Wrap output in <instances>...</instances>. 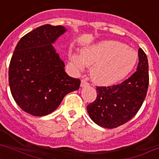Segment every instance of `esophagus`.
<instances>
[{
    "label": "esophagus",
    "mask_w": 159,
    "mask_h": 159,
    "mask_svg": "<svg viewBox=\"0 0 159 159\" xmlns=\"http://www.w3.org/2000/svg\"><path fill=\"white\" fill-rule=\"evenodd\" d=\"M87 86H89V82H87V79H82V81H81V87H87Z\"/></svg>",
    "instance_id": "1"
}]
</instances>
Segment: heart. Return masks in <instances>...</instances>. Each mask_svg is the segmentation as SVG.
<instances>
[{"label": "heart", "instance_id": "1", "mask_svg": "<svg viewBox=\"0 0 159 159\" xmlns=\"http://www.w3.org/2000/svg\"><path fill=\"white\" fill-rule=\"evenodd\" d=\"M77 68L84 63L91 68V77L101 85H111L120 81L133 70L137 54L133 49L116 41H103L82 51L81 56L71 55Z\"/></svg>", "mask_w": 159, "mask_h": 159}]
</instances>
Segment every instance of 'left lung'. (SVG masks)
<instances>
[{
  "instance_id": "1",
  "label": "left lung",
  "mask_w": 159,
  "mask_h": 159,
  "mask_svg": "<svg viewBox=\"0 0 159 159\" xmlns=\"http://www.w3.org/2000/svg\"><path fill=\"white\" fill-rule=\"evenodd\" d=\"M148 82V58L139 48L137 71L128 79L113 86L97 87V98L87 107L91 119L107 129L116 128L130 120L143 105Z\"/></svg>"
}]
</instances>
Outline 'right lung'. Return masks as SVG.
I'll return each instance as SVG.
<instances>
[{
  "label": "right lung",
  "instance_id": "1",
  "mask_svg": "<svg viewBox=\"0 0 159 159\" xmlns=\"http://www.w3.org/2000/svg\"><path fill=\"white\" fill-rule=\"evenodd\" d=\"M65 31L62 25L39 26L23 36L15 48L9 84L15 102L26 113L47 116L67 93L79 89L80 79L66 73L52 44Z\"/></svg>",
  "mask_w": 159,
  "mask_h": 159
}]
</instances>
